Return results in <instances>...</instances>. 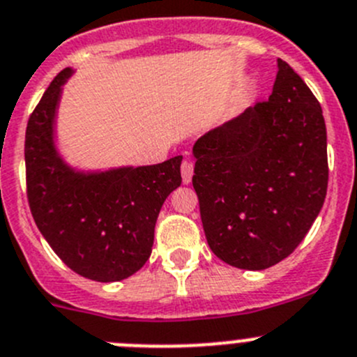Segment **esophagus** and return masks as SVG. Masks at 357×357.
I'll list each match as a JSON object with an SVG mask.
<instances>
[{"instance_id": "esophagus-1", "label": "esophagus", "mask_w": 357, "mask_h": 357, "mask_svg": "<svg viewBox=\"0 0 357 357\" xmlns=\"http://www.w3.org/2000/svg\"><path fill=\"white\" fill-rule=\"evenodd\" d=\"M180 170H182L183 183H190V180H192V174H194V165L190 163V161H183Z\"/></svg>"}]
</instances>
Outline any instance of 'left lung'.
I'll return each instance as SVG.
<instances>
[{
  "mask_svg": "<svg viewBox=\"0 0 357 357\" xmlns=\"http://www.w3.org/2000/svg\"><path fill=\"white\" fill-rule=\"evenodd\" d=\"M192 185L211 252L238 269L287 259L323 208L326 125L302 77L278 59L269 100L194 144Z\"/></svg>",
  "mask_w": 357,
  "mask_h": 357,
  "instance_id": "left-lung-1",
  "label": "left lung"
}]
</instances>
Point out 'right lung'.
I'll use <instances>...</instances> for the list:
<instances>
[{"instance_id": "right-lung-1", "label": "right lung", "mask_w": 357, "mask_h": 357, "mask_svg": "<svg viewBox=\"0 0 357 357\" xmlns=\"http://www.w3.org/2000/svg\"><path fill=\"white\" fill-rule=\"evenodd\" d=\"M73 74L70 67L60 70L27 121V199L38 229L69 269L112 283L151 257L161 206L182 183V156L105 172L69 167L55 146V118Z\"/></svg>"}]
</instances>
